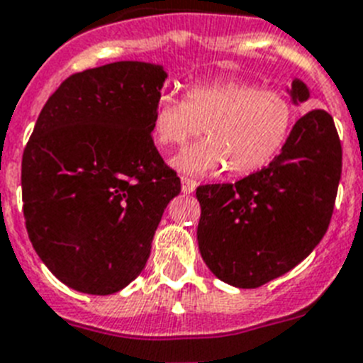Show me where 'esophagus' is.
Segmentation results:
<instances>
[{
    "label": "esophagus",
    "mask_w": 363,
    "mask_h": 363,
    "mask_svg": "<svg viewBox=\"0 0 363 363\" xmlns=\"http://www.w3.org/2000/svg\"><path fill=\"white\" fill-rule=\"evenodd\" d=\"M181 184H182V194H194V190L197 188V182L190 177H182L181 179Z\"/></svg>",
    "instance_id": "34e87169"
}]
</instances>
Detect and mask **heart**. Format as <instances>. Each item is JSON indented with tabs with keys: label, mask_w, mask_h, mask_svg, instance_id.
Wrapping results in <instances>:
<instances>
[{
	"label": "heart",
	"mask_w": 363,
	"mask_h": 363,
	"mask_svg": "<svg viewBox=\"0 0 363 363\" xmlns=\"http://www.w3.org/2000/svg\"><path fill=\"white\" fill-rule=\"evenodd\" d=\"M296 122V107L285 93L242 80H216L188 87L184 100L162 94L151 116V131L164 147L181 146L204 135L208 140L173 157L177 172L194 177L234 175L264 168L283 150Z\"/></svg>",
	"instance_id": "heart-1"
}]
</instances>
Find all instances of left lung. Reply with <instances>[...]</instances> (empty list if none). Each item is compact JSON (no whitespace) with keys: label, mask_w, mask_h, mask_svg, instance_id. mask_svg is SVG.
Segmentation results:
<instances>
[{"label":"left lung","mask_w":363,"mask_h":363,"mask_svg":"<svg viewBox=\"0 0 363 363\" xmlns=\"http://www.w3.org/2000/svg\"><path fill=\"white\" fill-rule=\"evenodd\" d=\"M286 93L294 106L311 99L299 78ZM340 177L342 144L333 116L313 109L267 168L235 184L197 188V242L208 269L238 289H257L294 269L329 228Z\"/></svg>","instance_id":"1"}]
</instances>
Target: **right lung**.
<instances>
[{"instance_id":"obj_1","label":"right lung","mask_w":363,"mask_h":363,"mask_svg":"<svg viewBox=\"0 0 363 363\" xmlns=\"http://www.w3.org/2000/svg\"><path fill=\"white\" fill-rule=\"evenodd\" d=\"M168 72L115 62L50 94L21 160L23 216L40 259L84 294L122 291L146 267L181 179L151 140Z\"/></svg>"}]
</instances>
